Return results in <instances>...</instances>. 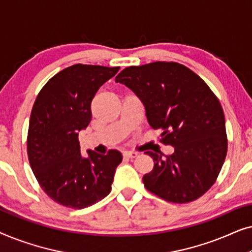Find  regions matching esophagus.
<instances>
[{
  "mask_svg": "<svg viewBox=\"0 0 252 252\" xmlns=\"http://www.w3.org/2000/svg\"><path fill=\"white\" fill-rule=\"evenodd\" d=\"M137 153H133V151H125V153L123 154L124 158H127V159H133V158L137 157Z\"/></svg>",
  "mask_w": 252,
  "mask_h": 252,
  "instance_id": "obj_1",
  "label": "esophagus"
}]
</instances>
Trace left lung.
<instances>
[{
    "label": "left lung",
    "instance_id": "obj_1",
    "mask_svg": "<svg viewBox=\"0 0 252 252\" xmlns=\"http://www.w3.org/2000/svg\"><path fill=\"white\" fill-rule=\"evenodd\" d=\"M146 109L149 125L161 129L170 156L147 151L154 170L144 187L167 202L188 203L211 188L227 154L225 116L219 99L191 70L178 63L129 66L116 77Z\"/></svg>",
    "mask_w": 252,
    "mask_h": 252
}]
</instances>
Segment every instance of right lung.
I'll list each match as a JSON object with an SVG mask.
<instances>
[{
  "instance_id": "obj_1",
  "label": "right lung",
  "mask_w": 252,
  "mask_h": 252,
  "mask_svg": "<svg viewBox=\"0 0 252 252\" xmlns=\"http://www.w3.org/2000/svg\"><path fill=\"white\" fill-rule=\"evenodd\" d=\"M118 71L72 65L54 75L34 102L27 136L31 167L44 192L67 208H87L111 191L122 154L87 150L84 156L78 136L91 123L96 92Z\"/></svg>"
}]
</instances>
